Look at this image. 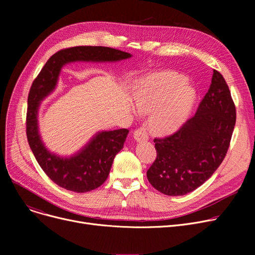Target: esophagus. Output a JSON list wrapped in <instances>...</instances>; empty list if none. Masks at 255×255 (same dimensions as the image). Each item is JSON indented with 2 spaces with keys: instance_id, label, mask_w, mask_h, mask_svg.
Returning <instances> with one entry per match:
<instances>
[{
  "instance_id": "1",
  "label": "esophagus",
  "mask_w": 255,
  "mask_h": 255,
  "mask_svg": "<svg viewBox=\"0 0 255 255\" xmlns=\"http://www.w3.org/2000/svg\"><path fill=\"white\" fill-rule=\"evenodd\" d=\"M133 136H134L136 141H145V140H148V137H149L148 133H146L144 128L136 129L134 131V134H133Z\"/></svg>"
}]
</instances>
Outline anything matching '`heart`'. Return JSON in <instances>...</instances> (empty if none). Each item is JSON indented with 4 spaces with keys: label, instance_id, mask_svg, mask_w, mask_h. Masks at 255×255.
Segmentation results:
<instances>
[{
    "label": "heart",
    "instance_id": "heart-1",
    "mask_svg": "<svg viewBox=\"0 0 255 255\" xmlns=\"http://www.w3.org/2000/svg\"><path fill=\"white\" fill-rule=\"evenodd\" d=\"M195 100V89L185 76L172 71L143 76L135 91L137 109L153 113L151 126L158 134L177 131L190 116Z\"/></svg>",
    "mask_w": 255,
    "mask_h": 255
}]
</instances>
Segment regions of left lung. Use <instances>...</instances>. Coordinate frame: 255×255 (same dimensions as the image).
Masks as SVG:
<instances>
[{
    "label": "left lung",
    "instance_id": "left-lung-1",
    "mask_svg": "<svg viewBox=\"0 0 255 255\" xmlns=\"http://www.w3.org/2000/svg\"><path fill=\"white\" fill-rule=\"evenodd\" d=\"M213 72L212 84L196 114L173 134L154 139L157 157L146 177L165 195H185L202 186L230 148L236 106L223 76L217 70Z\"/></svg>",
    "mask_w": 255,
    "mask_h": 255
}]
</instances>
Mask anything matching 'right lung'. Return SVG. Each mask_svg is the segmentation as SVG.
<instances>
[{
    "instance_id": "1",
    "label": "right lung",
    "mask_w": 255,
    "mask_h": 255,
    "mask_svg": "<svg viewBox=\"0 0 255 255\" xmlns=\"http://www.w3.org/2000/svg\"><path fill=\"white\" fill-rule=\"evenodd\" d=\"M128 52L104 46H74L52 55L34 79L28 97L26 137L30 148L47 177L66 190L84 193L101 186L109 177L116 155L123 149L128 129L101 131L77 154L64 158L50 153L38 131L40 101L55 90L62 67L70 62H117L130 58Z\"/></svg>"
}]
</instances>
